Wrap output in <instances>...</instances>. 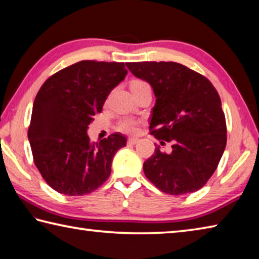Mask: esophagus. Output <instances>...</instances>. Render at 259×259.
<instances>
[{"instance_id":"esophagus-1","label":"esophagus","mask_w":259,"mask_h":259,"mask_svg":"<svg viewBox=\"0 0 259 259\" xmlns=\"http://www.w3.org/2000/svg\"><path fill=\"white\" fill-rule=\"evenodd\" d=\"M138 142H139L138 138H130L128 141H127V143H128L130 146H134V144H137Z\"/></svg>"}]
</instances>
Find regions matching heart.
I'll return each mask as SVG.
<instances>
[{"mask_svg": "<svg viewBox=\"0 0 259 259\" xmlns=\"http://www.w3.org/2000/svg\"><path fill=\"white\" fill-rule=\"evenodd\" d=\"M141 89H151L150 85H149L147 81L141 80V79H135L131 84V90H141ZM120 131L125 133H135L138 131V122L131 119H126L120 122L119 126Z\"/></svg>", "mask_w": 259, "mask_h": 259, "instance_id": "heart-1", "label": "heart"}]
</instances>
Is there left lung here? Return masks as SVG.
I'll list each match as a JSON object with an SVG mask.
<instances>
[{
    "label": "left lung",
    "instance_id": "obj_1",
    "mask_svg": "<svg viewBox=\"0 0 259 259\" xmlns=\"http://www.w3.org/2000/svg\"><path fill=\"white\" fill-rule=\"evenodd\" d=\"M156 97L151 134L171 142V152L155 153L143 164L151 183L181 196L201 189L214 174L226 147V122L219 93L205 76L178 62H128Z\"/></svg>",
    "mask_w": 259,
    "mask_h": 259
}]
</instances>
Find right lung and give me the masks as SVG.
Returning a JSON list of instances; mask_svg holds the SVG:
<instances>
[{"instance_id":"obj_1","label":"right lung","mask_w":259,"mask_h":259,"mask_svg":"<svg viewBox=\"0 0 259 259\" xmlns=\"http://www.w3.org/2000/svg\"><path fill=\"white\" fill-rule=\"evenodd\" d=\"M126 75L124 62L84 60L56 72L39 89L28 140L40 175L59 193L84 196L110 176L112 158L126 138L115 133L91 142L88 130Z\"/></svg>"}]
</instances>
